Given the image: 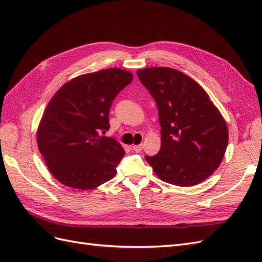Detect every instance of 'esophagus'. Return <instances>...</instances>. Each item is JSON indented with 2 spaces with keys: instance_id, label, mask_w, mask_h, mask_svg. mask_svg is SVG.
<instances>
[{
  "instance_id": "esophagus-1",
  "label": "esophagus",
  "mask_w": 262,
  "mask_h": 262,
  "mask_svg": "<svg viewBox=\"0 0 262 262\" xmlns=\"http://www.w3.org/2000/svg\"><path fill=\"white\" fill-rule=\"evenodd\" d=\"M133 150H136L137 153H139V152H141L142 149H143V144H139V145H133Z\"/></svg>"
}]
</instances>
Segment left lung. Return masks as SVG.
<instances>
[{
  "mask_svg": "<svg viewBox=\"0 0 262 262\" xmlns=\"http://www.w3.org/2000/svg\"><path fill=\"white\" fill-rule=\"evenodd\" d=\"M137 74L156 102L162 126L160 152L145 156L146 162L168 184H200L223 161L228 143L223 116L207 92L178 70L154 67Z\"/></svg>",
  "mask_w": 262,
  "mask_h": 262,
  "instance_id": "8db88e82",
  "label": "left lung"
}]
</instances>
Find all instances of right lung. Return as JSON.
I'll use <instances>...</instances> for the list:
<instances>
[{"instance_id":"add662e5","label":"right lung","mask_w":262,"mask_h":262,"mask_svg":"<svg viewBox=\"0 0 262 262\" xmlns=\"http://www.w3.org/2000/svg\"><path fill=\"white\" fill-rule=\"evenodd\" d=\"M133 74L113 68L76 76L61 86L47 106L37 144L51 175L62 185L92 190L113 179L124 149L109 130V110Z\"/></svg>"}]
</instances>
